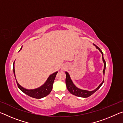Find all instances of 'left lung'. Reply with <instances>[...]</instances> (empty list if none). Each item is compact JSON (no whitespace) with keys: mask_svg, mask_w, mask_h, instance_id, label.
Instances as JSON below:
<instances>
[{"mask_svg":"<svg viewBox=\"0 0 123 123\" xmlns=\"http://www.w3.org/2000/svg\"><path fill=\"white\" fill-rule=\"evenodd\" d=\"M93 45H94V46L96 47L97 49L99 50L100 52L101 53L102 55H103V57L102 58H103V61L104 62V69H103V74H104H104H105V69H106V62H105V60H104V59L103 53V52H102V51L101 50V49H100L98 47H97V45H95L94 44H93ZM66 84L67 88L68 90L69 91V92L70 93H71V94L75 95V96H77V97H82V98H87L89 96H91V95H92L93 93H94L97 91L98 90V89L100 88V87L101 86V85H103V84L104 83V80H103V82H102L101 84L99 85V86L93 91H89L87 90H84V89H81L80 88H78V87H77L74 84V83H73V81L72 80L68 72H66Z\"/></svg>","mask_w":123,"mask_h":123,"instance_id":"obj_1","label":"left lung"}]
</instances>
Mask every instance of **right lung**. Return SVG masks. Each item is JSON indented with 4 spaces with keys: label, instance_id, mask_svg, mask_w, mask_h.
Instances as JSON below:
<instances>
[{
    "label": "right lung",
    "instance_id": "obj_1",
    "mask_svg": "<svg viewBox=\"0 0 123 123\" xmlns=\"http://www.w3.org/2000/svg\"><path fill=\"white\" fill-rule=\"evenodd\" d=\"M22 49V47L19 51ZM15 62V61H14ZM14 62L13 64V74L14 77H15L17 84L18 85V88L23 92L26 95H29L32 98H34L36 99H41L42 98H44L46 97L47 95H48L51 92L52 90V88H53V83L54 81V80H55V77L56 76V74L58 72H56L54 73L51 75H50L48 78L47 79V80L45 82L43 85H42L41 87H38V88H36V89H28L24 88L23 87L18 84L17 81L16 80V75H15V70H14Z\"/></svg>",
    "mask_w": 123,
    "mask_h": 123
}]
</instances>
